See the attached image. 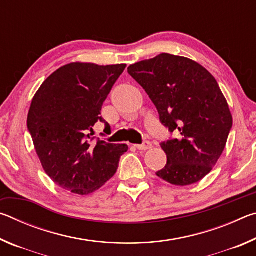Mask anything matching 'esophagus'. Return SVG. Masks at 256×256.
<instances>
[{
  "instance_id": "1",
  "label": "esophagus",
  "mask_w": 256,
  "mask_h": 256,
  "mask_svg": "<svg viewBox=\"0 0 256 256\" xmlns=\"http://www.w3.org/2000/svg\"><path fill=\"white\" fill-rule=\"evenodd\" d=\"M134 146L138 150H149L152 148V144H151L150 141H144L142 144H136Z\"/></svg>"
}]
</instances>
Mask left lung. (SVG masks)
Returning a JSON list of instances; mask_svg holds the SVG:
<instances>
[{
	"label": "left lung",
	"instance_id": "obj_1",
	"mask_svg": "<svg viewBox=\"0 0 256 256\" xmlns=\"http://www.w3.org/2000/svg\"><path fill=\"white\" fill-rule=\"evenodd\" d=\"M148 94L159 118L177 138L160 144L167 164L156 172L172 185L198 183L226 146L232 116L214 76L196 60L162 53L128 68Z\"/></svg>",
	"mask_w": 256,
	"mask_h": 256
}]
</instances>
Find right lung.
Segmentation results:
<instances>
[{
    "instance_id": "1",
    "label": "right lung",
    "mask_w": 256,
    "mask_h": 256,
    "mask_svg": "<svg viewBox=\"0 0 256 256\" xmlns=\"http://www.w3.org/2000/svg\"><path fill=\"white\" fill-rule=\"evenodd\" d=\"M126 64H66L47 78L34 94L27 126L47 175L71 193H94L115 175L126 144L94 141L104 102ZM92 133L90 134V132Z\"/></svg>"
}]
</instances>
